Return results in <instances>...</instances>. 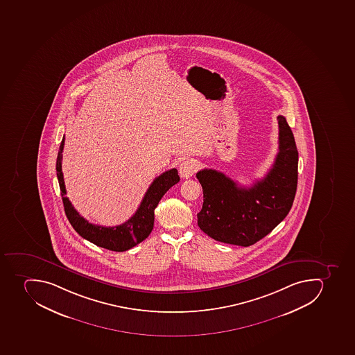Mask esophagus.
Wrapping results in <instances>:
<instances>
[{
	"label": "esophagus",
	"mask_w": 355,
	"mask_h": 355,
	"mask_svg": "<svg viewBox=\"0 0 355 355\" xmlns=\"http://www.w3.org/2000/svg\"><path fill=\"white\" fill-rule=\"evenodd\" d=\"M199 170V163L196 159H185L180 164V174L183 179H189Z\"/></svg>",
	"instance_id": "1"
}]
</instances>
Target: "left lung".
<instances>
[{
    "instance_id": "8db88e82",
    "label": "left lung",
    "mask_w": 355,
    "mask_h": 355,
    "mask_svg": "<svg viewBox=\"0 0 355 355\" xmlns=\"http://www.w3.org/2000/svg\"><path fill=\"white\" fill-rule=\"evenodd\" d=\"M277 123L279 152L275 164L250 188L212 168L198 172L203 191L198 225L215 241L250 246L289 214L298 183V149L286 118L277 116Z\"/></svg>"
}]
</instances>
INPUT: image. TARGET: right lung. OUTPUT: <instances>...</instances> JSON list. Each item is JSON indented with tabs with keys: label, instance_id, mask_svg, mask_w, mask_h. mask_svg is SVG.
<instances>
[{
	"label": "right lung",
	"instance_id": "add662e5",
	"mask_svg": "<svg viewBox=\"0 0 355 355\" xmlns=\"http://www.w3.org/2000/svg\"><path fill=\"white\" fill-rule=\"evenodd\" d=\"M65 138L60 143V152L57 155L56 171L57 179L60 183V194L63 199L66 217L72 225L78 235L87 239L100 248H107L114 252H125L139 244L144 239L148 237L154 227V210L157 207L159 200L163 198L167 191L180 181V176L176 168L166 171L157 176L149 187L144 196L135 215L123 223V225L114 227L98 226L91 224L87 219L80 216L69 198L65 197L66 189L64 183L63 172H62V153H63Z\"/></svg>",
	"mask_w": 355,
	"mask_h": 355
}]
</instances>
